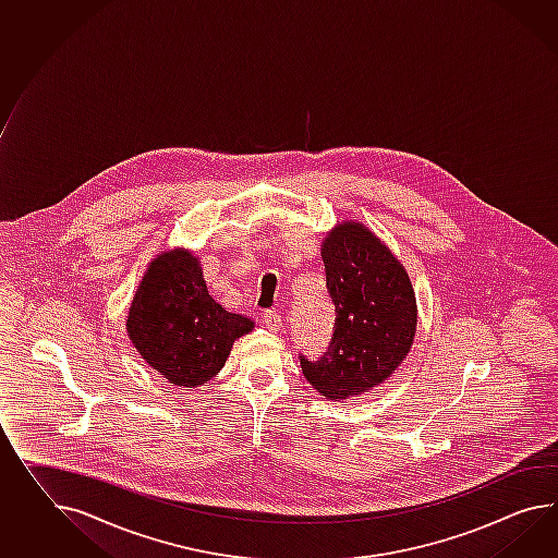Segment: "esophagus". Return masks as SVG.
I'll list each match as a JSON object with an SVG mask.
<instances>
[{"mask_svg":"<svg viewBox=\"0 0 558 558\" xmlns=\"http://www.w3.org/2000/svg\"><path fill=\"white\" fill-rule=\"evenodd\" d=\"M263 322H265V326L271 329V331H279V329L283 328V317L279 314H275V312H265V314H263Z\"/></svg>","mask_w":558,"mask_h":558,"instance_id":"esophagus-1","label":"esophagus"}]
</instances>
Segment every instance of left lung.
<instances>
[{
    "instance_id": "obj_1",
    "label": "left lung",
    "mask_w": 558,
    "mask_h": 558,
    "mask_svg": "<svg viewBox=\"0 0 558 558\" xmlns=\"http://www.w3.org/2000/svg\"><path fill=\"white\" fill-rule=\"evenodd\" d=\"M336 326L328 352L301 356L307 383L326 399H352L388 380L416 333L413 283L399 258L368 227L342 220L322 241Z\"/></svg>"
}]
</instances>
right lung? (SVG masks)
<instances>
[{"label": "right lung", "instance_id": "obj_1", "mask_svg": "<svg viewBox=\"0 0 558 558\" xmlns=\"http://www.w3.org/2000/svg\"><path fill=\"white\" fill-rule=\"evenodd\" d=\"M253 328V319L216 303L201 258L184 246L161 251L147 265L125 322L129 342L145 364L182 388L215 378L232 343Z\"/></svg>", "mask_w": 558, "mask_h": 558}]
</instances>
